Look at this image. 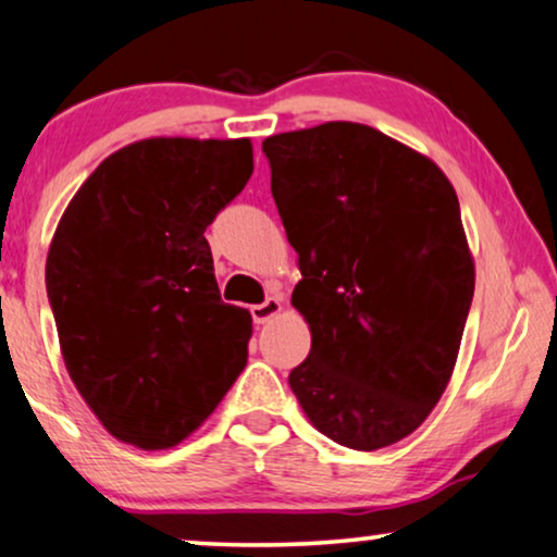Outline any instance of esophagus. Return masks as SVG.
Returning <instances> with one entry per match:
<instances>
[{
  "mask_svg": "<svg viewBox=\"0 0 557 557\" xmlns=\"http://www.w3.org/2000/svg\"><path fill=\"white\" fill-rule=\"evenodd\" d=\"M283 310V300L280 298H267L264 302H259V306H251V318H255V323H267L270 318H274Z\"/></svg>",
  "mask_w": 557,
  "mask_h": 557,
  "instance_id": "1",
  "label": "esophagus"
}]
</instances>
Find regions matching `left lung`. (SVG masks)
<instances>
[{
  "mask_svg": "<svg viewBox=\"0 0 557 557\" xmlns=\"http://www.w3.org/2000/svg\"><path fill=\"white\" fill-rule=\"evenodd\" d=\"M262 152L313 336L290 387L338 446H392L446 392L473 300L454 185L367 124L285 132Z\"/></svg>",
  "mask_w": 557,
  "mask_h": 557,
  "instance_id": "obj_1",
  "label": "left lung"
}]
</instances>
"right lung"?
I'll return each instance as SVG.
<instances>
[{
	"instance_id": "1",
	"label": "right lung",
	"mask_w": 557,
	"mask_h": 557,
	"mask_svg": "<svg viewBox=\"0 0 557 557\" xmlns=\"http://www.w3.org/2000/svg\"><path fill=\"white\" fill-rule=\"evenodd\" d=\"M251 170L249 139H143L109 154L65 209L48 300L65 369L114 438L175 446L247 364L251 315L221 300L203 232Z\"/></svg>"
}]
</instances>
